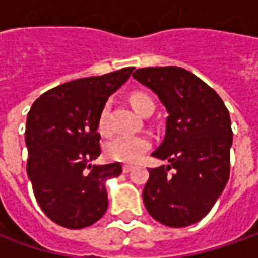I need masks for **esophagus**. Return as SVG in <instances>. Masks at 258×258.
<instances>
[{"mask_svg":"<svg viewBox=\"0 0 258 258\" xmlns=\"http://www.w3.org/2000/svg\"><path fill=\"white\" fill-rule=\"evenodd\" d=\"M134 169V166L132 165H123V172L124 173H129L131 171Z\"/></svg>","mask_w":258,"mask_h":258,"instance_id":"obj_1","label":"esophagus"}]
</instances>
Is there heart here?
Returning <instances> with one entry per match:
<instances>
[{"label": "heart", "instance_id": "heart-1", "mask_svg": "<svg viewBox=\"0 0 258 258\" xmlns=\"http://www.w3.org/2000/svg\"><path fill=\"white\" fill-rule=\"evenodd\" d=\"M129 102L138 113L145 114L149 110L154 112V100L149 94L144 92H135L131 94ZM109 112H110V104L104 103L99 114V123H97L99 131L102 134L109 132ZM151 146H152L151 139L145 135H117L106 144L104 154L109 159L116 162L136 164L144 158V155L151 149Z\"/></svg>", "mask_w": 258, "mask_h": 258}]
</instances>
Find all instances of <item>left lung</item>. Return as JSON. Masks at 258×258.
Returning <instances> with one entry per match:
<instances>
[{
    "instance_id": "left-lung-1",
    "label": "left lung",
    "mask_w": 258,
    "mask_h": 258,
    "mask_svg": "<svg viewBox=\"0 0 258 258\" xmlns=\"http://www.w3.org/2000/svg\"><path fill=\"white\" fill-rule=\"evenodd\" d=\"M132 76L158 94L168 112L164 141L152 156L169 165L148 169L145 207L168 227L198 223L230 176L233 131L228 109L214 89L181 67H145Z\"/></svg>"
}]
</instances>
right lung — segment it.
I'll return each mask as SVG.
<instances>
[{
  "mask_svg": "<svg viewBox=\"0 0 258 258\" xmlns=\"http://www.w3.org/2000/svg\"><path fill=\"white\" fill-rule=\"evenodd\" d=\"M134 67L57 86L35 100L25 124L27 175L43 213L66 228H85L107 210V178L119 162L93 165L100 155L99 114Z\"/></svg>",
  "mask_w": 258,
  "mask_h": 258,
  "instance_id": "add662e5",
  "label": "right lung"
}]
</instances>
